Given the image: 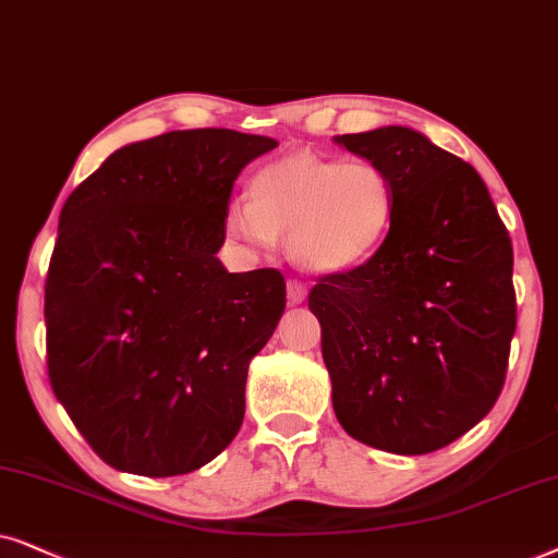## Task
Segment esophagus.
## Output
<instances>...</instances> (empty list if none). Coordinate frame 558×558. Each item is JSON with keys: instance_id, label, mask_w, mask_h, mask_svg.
Here are the masks:
<instances>
[{"instance_id": "esophagus-1", "label": "esophagus", "mask_w": 558, "mask_h": 558, "mask_svg": "<svg viewBox=\"0 0 558 558\" xmlns=\"http://www.w3.org/2000/svg\"><path fill=\"white\" fill-rule=\"evenodd\" d=\"M303 301H306V286L299 283V280H288V303L299 306Z\"/></svg>"}]
</instances>
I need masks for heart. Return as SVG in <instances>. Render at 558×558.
I'll return each mask as SVG.
<instances>
[{
	"label": "heart",
	"instance_id": "1",
	"mask_svg": "<svg viewBox=\"0 0 558 558\" xmlns=\"http://www.w3.org/2000/svg\"><path fill=\"white\" fill-rule=\"evenodd\" d=\"M396 198L375 162L291 153L250 178V202L227 209V229L250 247L270 250L288 236L291 257L333 275L367 263L390 232Z\"/></svg>",
	"mask_w": 558,
	"mask_h": 558
}]
</instances>
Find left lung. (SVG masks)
I'll list each match as a JSON object with an SVG mask.
<instances>
[{"instance_id": "1", "label": "left lung", "mask_w": 558, "mask_h": 558, "mask_svg": "<svg viewBox=\"0 0 558 558\" xmlns=\"http://www.w3.org/2000/svg\"><path fill=\"white\" fill-rule=\"evenodd\" d=\"M390 178L380 250L308 295L341 428L428 454L493 411L515 333L512 244L477 170L411 128L333 137Z\"/></svg>"}]
</instances>
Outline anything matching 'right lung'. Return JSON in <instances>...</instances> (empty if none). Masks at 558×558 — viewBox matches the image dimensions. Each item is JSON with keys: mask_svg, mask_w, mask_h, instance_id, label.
<instances>
[{"mask_svg": "<svg viewBox=\"0 0 558 558\" xmlns=\"http://www.w3.org/2000/svg\"><path fill=\"white\" fill-rule=\"evenodd\" d=\"M275 147L234 130L166 132L119 147L65 198L46 280L48 377L119 472H193L242 426L286 280L229 272L217 252L236 175Z\"/></svg>", "mask_w": 558, "mask_h": 558, "instance_id": "right-lung-1", "label": "right lung"}]
</instances>
